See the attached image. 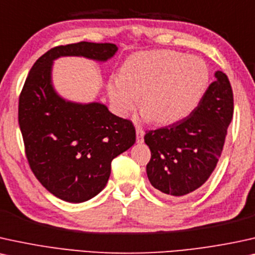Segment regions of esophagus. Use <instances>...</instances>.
Wrapping results in <instances>:
<instances>
[{
    "label": "esophagus",
    "instance_id": "esophagus-1",
    "mask_svg": "<svg viewBox=\"0 0 255 255\" xmlns=\"http://www.w3.org/2000/svg\"><path fill=\"white\" fill-rule=\"evenodd\" d=\"M136 141L138 143H142L143 142V135H144V131L142 128L140 127V126H136Z\"/></svg>",
    "mask_w": 255,
    "mask_h": 255
}]
</instances>
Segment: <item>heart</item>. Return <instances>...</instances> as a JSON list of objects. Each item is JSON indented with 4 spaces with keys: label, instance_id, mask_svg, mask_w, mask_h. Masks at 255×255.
I'll use <instances>...</instances> for the list:
<instances>
[{
    "label": "heart",
    "instance_id": "b5f03b06",
    "mask_svg": "<svg viewBox=\"0 0 255 255\" xmlns=\"http://www.w3.org/2000/svg\"><path fill=\"white\" fill-rule=\"evenodd\" d=\"M209 81L206 63L175 50L141 53L126 61L121 76L109 81V96L125 115L141 109L159 125H170L188 117L198 107Z\"/></svg>",
    "mask_w": 255,
    "mask_h": 255
}]
</instances>
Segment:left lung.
Segmentation results:
<instances>
[{
	"mask_svg": "<svg viewBox=\"0 0 255 255\" xmlns=\"http://www.w3.org/2000/svg\"><path fill=\"white\" fill-rule=\"evenodd\" d=\"M215 77L188 117L144 135L151 153L147 176L154 188L169 198L200 188L221 155L233 118V90L226 74L217 72Z\"/></svg>",
	"mask_w": 255,
	"mask_h": 255,
	"instance_id": "left-lung-1",
	"label": "left lung"
}]
</instances>
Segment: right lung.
Here are the masks:
<instances>
[{
  "instance_id": "1",
  "label": "right lung",
  "mask_w": 255,
  "mask_h": 255,
  "mask_svg": "<svg viewBox=\"0 0 255 255\" xmlns=\"http://www.w3.org/2000/svg\"><path fill=\"white\" fill-rule=\"evenodd\" d=\"M113 43L79 42L51 48L31 67L18 99V125L31 172L61 200L83 202L99 194L111 175L112 161L135 142L133 122L105 105L61 99L51 86V64L60 56L106 61Z\"/></svg>"
}]
</instances>
